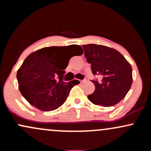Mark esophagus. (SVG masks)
I'll return each mask as SVG.
<instances>
[{
  "label": "esophagus",
  "mask_w": 151,
  "mask_h": 151,
  "mask_svg": "<svg viewBox=\"0 0 151 151\" xmlns=\"http://www.w3.org/2000/svg\"><path fill=\"white\" fill-rule=\"evenodd\" d=\"M86 81V79H84V80H81V81H80V82H81V83H84V82H85Z\"/></svg>",
  "instance_id": "obj_1"
}]
</instances>
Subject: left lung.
Segmentation results:
<instances>
[{
  "mask_svg": "<svg viewBox=\"0 0 151 151\" xmlns=\"http://www.w3.org/2000/svg\"><path fill=\"white\" fill-rule=\"evenodd\" d=\"M93 75H99L100 81L91 80L95 86L88 99L93 104L111 106L121 101L132 84V68L117 50L100 45H82Z\"/></svg>",
  "mask_w": 151,
  "mask_h": 151,
  "instance_id": "obj_1",
  "label": "left lung"
}]
</instances>
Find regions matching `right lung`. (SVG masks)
<instances>
[{
    "label": "right lung",
    "instance_id": "1",
    "mask_svg": "<svg viewBox=\"0 0 151 151\" xmlns=\"http://www.w3.org/2000/svg\"><path fill=\"white\" fill-rule=\"evenodd\" d=\"M70 50L79 56L83 54L82 48L77 45L44 47L31 53L17 72L22 96L39 110L50 111L58 109L77 84V80L63 81L65 70L72 58H67Z\"/></svg>",
    "mask_w": 151,
    "mask_h": 151
}]
</instances>
